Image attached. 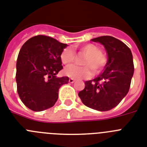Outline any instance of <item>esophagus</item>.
I'll list each match as a JSON object with an SVG mask.
<instances>
[{
  "instance_id": "obj_1",
  "label": "esophagus",
  "mask_w": 147,
  "mask_h": 147,
  "mask_svg": "<svg viewBox=\"0 0 147 147\" xmlns=\"http://www.w3.org/2000/svg\"><path fill=\"white\" fill-rule=\"evenodd\" d=\"M69 82L70 84H73V83L75 82V80H74V79H72V78H69Z\"/></svg>"
}]
</instances>
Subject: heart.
<instances>
[{"label": "heart", "instance_id": "obj_1", "mask_svg": "<svg viewBox=\"0 0 147 147\" xmlns=\"http://www.w3.org/2000/svg\"><path fill=\"white\" fill-rule=\"evenodd\" d=\"M83 54L86 55L83 61V65L85 66H78L70 65L66 66L63 70L65 75L69 78L75 79L88 78L92 75L93 70L95 74H98L103 69L107 62L106 57L101 50L96 45L89 43L79 48ZM75 59V54L71 48H66L61 52V60L63 64H69Z\"/></svg>", "mask_w": 147, "mask_h": 147}]
</instances>
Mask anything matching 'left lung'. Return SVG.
<instances>
[{
    "label": "left lung",
    "instance_id": "1",
    "mask_svg": "<svg viewBox=\"0 0 147 147\" xmlns=\"http://www.w3.org/2000/svg\"><path fill=\"white\" fill-rule=\"evenodd\" d=\"M91 40L104 46L108 59L104 72L92 81H86L78 96L91 109L110 110L128 93L134 73L133 57L129 48L114 37L101 36Z\"/></svg>",
    "mask_w": 147,
    "mask_h": 147
}]
</instances>
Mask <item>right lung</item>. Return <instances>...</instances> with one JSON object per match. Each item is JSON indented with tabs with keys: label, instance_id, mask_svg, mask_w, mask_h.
I'll list each match as a JSON object with an SVG mask.
<instances>
[{
	"label": "right lung",
	"instance_id": "1",
	"mask_svg": "<svg viewBox=\"0 0 147 147\" xmlns=\"http://www.w3.org/2000/svg\"><path fill=\"white\" fill-rule=\"evenodd\" d=\"M67 44L45 35L32 37L22 46L16 63L18 93L29 109L40 112L51 108L68 77L58 78L63 69L61 54Z\"/></svg>",
	"mask_w": 147,
	"mask_h": 147
}]
</instances>
